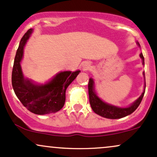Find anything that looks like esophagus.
<instances>
[{
    "label": "esophagus",
    "mask_w": 157,
    "mask_h": 157,
    "mask_svg": "<svg viewBox=\"0 0 157 157\" xmlns=\"http://www.w3.org/2000/svg\"><path fill=\"white\" fill-rule=\"evenodd\" d=\"M82 67H83V70H87L90 67V64H88V63H84Z\"/></svg>",
    "instance_id": "34e87169"
}]
</instances>
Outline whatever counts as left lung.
I'll return each instance as SVG.
<instances>
[{"label": "left lung", "mask_w": 157, "mask_h": 157, "mask_svg": "<svg viewBox=\"0 0 157 157\" xmlns=\"http://www.w3.org/2000/svg\"><path fill=\"white\" fill-rule=\"evenodd\" d=\"M136 44L139 47H140L139 42H136ZM140 56L142 60V64L144 65L145 64L144 56L142 53H140ZM143 75H145V73H143ZM145 89L144 90L143 93H142V95L139 97V98H137L129 107H119L105 103V101H103L98 97L94 89V82H93V78H90L89 83H88V93H89L90 104L91 108L96 114L101 116L102 117L107 118V119H121V118L125 117L131 114L133 112H134L137 107H139V105H140L144 94H145Z\"/></svg>", "instance_id": "left-lung-1"}]
</instances>
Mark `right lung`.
Returning a JSON list of instances; mask_svg holds the SVG:
<instances>
[{"instance_id":"right-lung-1","label":"right lung","mask_w":157,"mask_h":157,"mask_svg":"<svg viewBox=\"0 0 157 157\" xmlns=\"http://www.w3.org/2000/svg\"><path fill=\"white\" fill-rule=\"evenodd\" d=\"M32 33L33 29H29L19 44L12 73V87L22 105L30 112L38 115L56 113L64 106L67 88L76 78L80 70L61 72L45 84H37L24 78L21 61L24 48Z\"/></svg>"}]
</instances>
